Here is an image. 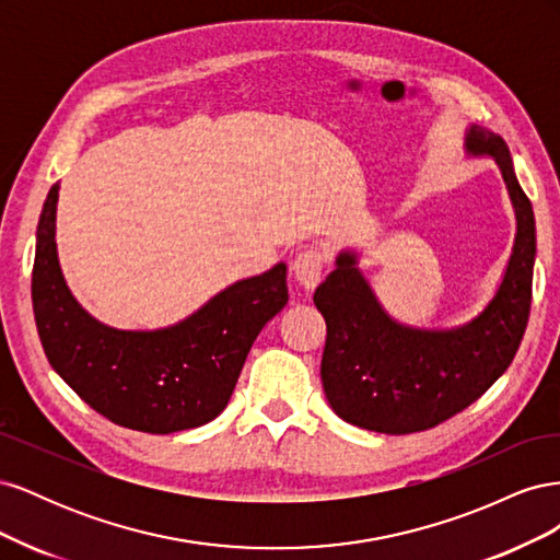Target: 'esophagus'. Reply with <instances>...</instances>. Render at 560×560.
<instances>
[{"label":"esophagus","instance_id":"esophagus-1","mask_svg":"<svg viewBox=\"0 0 560 560\" xmlns=\"http://www.w3.org/2000/svg\"><path fill=\"white\" fill-rule=\"evenodd\" d=\"M292 273L303 290H313L325 273V254L317 247H303L292 261Z\"/></svg>","mask_w":560,"mask_h":560}]
</instances>
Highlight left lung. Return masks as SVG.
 Masks as SVG:
<instances>
[{"mask_svg":"<svg viewBox=\"0 0 560 560\" xmlns=\"http://www.w3.org/2000/svg\"><path fill=\"white\" fill-rule=\"evenodd\" d=\"M471 156H493L516 212V238L495 296L455 329H418L389 317L358 268V254L341 252L336 270L315 290L327 322L322 387L338 418L383 434L430 430L460 413L512 364L533 301L535 214L514 175L500 135L471 126Z\"/></svg>","mask_w":560,"mask_h":560,"instance_id":"left-lung-1","label":"left lung"}]
</instances>
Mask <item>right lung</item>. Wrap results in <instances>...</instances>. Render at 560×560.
<instances>
[{"instance_id": "right-lung-1", "label": "right lung", "mask_w": 560, "mask_h": 560, "mask_svg": "<svg viewBox=\"0 0 560 560\" xmlns=\"http://www.w3.org/2000/svg\"><path fill=\"white\" fill-rule=\"evenodd\" d=\"M54 184L37 226L32 308L58 376L121 428L171 434L200 428L226 409L247 352L287 294V266L233 282L173 327L126 331L97 322L67 287L56 249Z\"/></svg>"}]
</instances>
